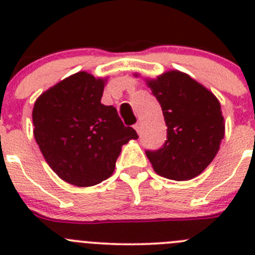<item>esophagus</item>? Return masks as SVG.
<instances>
[{
  "label": "esophagus",
  "instance_id": "esophagus-1",
  "mask_svg": "<svg viewBox=\"0 0 255 255\" xmlns=\"http://www.w3.org/2000/svg\"><path fill=\"white\" fill-rule=\"evenodd\" d=\"M140 128H141L140 123H136V124H135V125H134V129L136 130V132H138V134H139V132H140Z\"/></svg>",
  "mask_w": 255,
  "mask_h": 255
}]
</instances>
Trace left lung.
<instances>
[{
  "mask_svg": "<svg viewBox=\"0 0 255 255\" xmlns=\"http://www.w3.org/2000/svg\"><path fill=\"white\" fill-rule=\"evenodd\" d=\"M167 126L159 149L145 150L153 170L166 179L185 181L207 168L225 136V123L216 96L193 78L171 70L147 80Z\"/></svg>",
  "mask_w": 255,
  "mask_h": 255,
  "instance_id": "1",
  "label": "left lung"
}]
</instances>
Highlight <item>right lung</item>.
<instances>
[{
  "label": "right lung",
  "instance_id": "1",
  "mask_svg": "<svg viewBox=\"0 0 255 255\" xmlns=\"http://www.w3.org/2000/svg\"><path fill=\"white\" fill-rule=\"evenodd\" d=\"M105 79L80 71L42 93L33 108L34 138L60 179L93 186L114 173L121 147L138 134L114 106L101 103Z\"/></svg>",
  "mask_w": 255,
  "mask_h": 255
}]
</instances>
